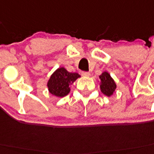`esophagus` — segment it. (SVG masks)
<instances>
[{
    "mask_svg": "<svg viewBox=\"0 0 154 154\" xmlns=\"http://www.w3.org/2000/svg\"><path fill=\"white\" fill-rule=\"evenodd\" d=\"M81 74H82L83 77H89L90 76V73L89 72H82Z\"/></svg>",
    "mask_w": 154,
    "mask_h": 154,
    "instance_id": "esophagus-1",
    "label": "esophagus"
}]
</instances>
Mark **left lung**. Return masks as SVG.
Wrapping results in <instances>:
<instances>
[{
	"mask_svg": "<svg viewBox=\"0 0 154 154\" xmlns=\"http://www.w3.org/2000/svg\"><path fill=\"white\" fill-rule=\"evenodd\" d=\"M99 80H100L99 87H100L102 93L108 97L113 95V92L117 88V85L110 74L106 71H104L99 76Z\"/></svg>",
	"mask_w": 154,
	"mask_h": 154,
	"instance_id": "obj_1",
	"label": "left lung"
}]
</instances>
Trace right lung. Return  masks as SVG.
Instances as JSON below:
<instances>
[{"label": "right lung", "mask_w": 154, "mask_h": 154, "mask_svg": "<svg viewBox=\"0 0 154 154\" xmlns=\"http://www.w3.org/2000/svg\"><path fill=\"white\" fill-rule=\"evenodd\" d=\"M79 77L81 76L78 73H69L64 67H59L48 81V90L51 95L63 98L69 94L70 91L69 86Z\"/></svg>", "instance_id": "right-lung-1"}]
</instances>
